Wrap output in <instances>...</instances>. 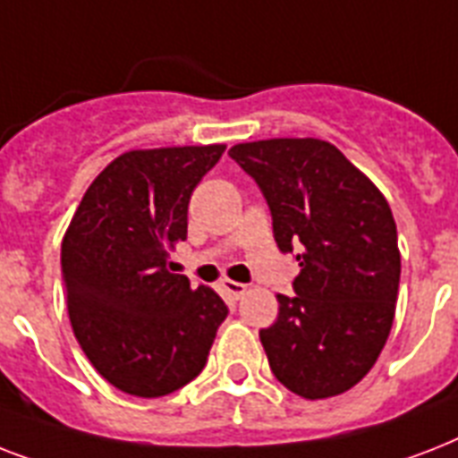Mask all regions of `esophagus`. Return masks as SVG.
<instances>
[{
  "label": "esophagus",
  "mask_w": 458,
  "mask_h": 458,
  "mask_svg": "<svg viewBox=\"0 0 458 458\" xmlns=\"http://www.w3.org/2000/svg\"><path fill=\"white\" fill-rule=\"evenodd\" d=\"M221 287L223 293H228V297H233V300H240V297H244L247 294V285H242V283H235V280H221Z\"/></svg>",
  "instance_id": "1"
}]
</instances>
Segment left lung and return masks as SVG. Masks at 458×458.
<instances>
[{
  "label": "left lung",
  "mask_w": 458,
  "mask_h": 458,
  "mask_svg": "<svg viewBox=\"0 0 458 458\" xmlns=\"http://www.w3.org/2000/svg\"><path fill=\"white\" fill-rule=\"evenodd\" d=\"M261 187L280 251L300 250L294 293L259 337L273 376L304 399L352 390L383 352L402 257L383 192L326 140L273 138L230 147Z\"/></svg>",
  "instance_id": "obj_1"
}]
</instances>
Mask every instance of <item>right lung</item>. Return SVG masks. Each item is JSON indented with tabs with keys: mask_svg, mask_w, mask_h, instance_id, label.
<instances>
[{
	"mask_svg": "<svg viewBox=\"0 0 458 458\" xmlns=\"http://www.w3.org/2000/svg\"><path fill=\"white\" fill-rule=\"evenodd\" d=\"M225 145L132 149L75 208L61 271L75 340L97 373L132 397H164L199 376L228 306L168 271L187 240V204Z\"/></svg>",
	"mask_w": 458,
	"mask_h": 458,
	"instance_id": "1",
	"label": "right lung"
}]
</instances>
